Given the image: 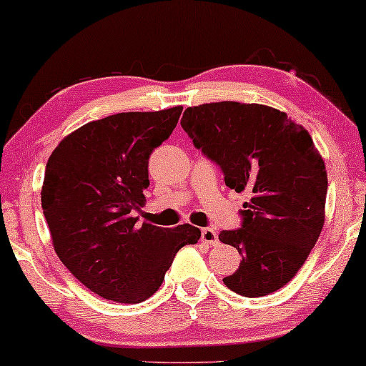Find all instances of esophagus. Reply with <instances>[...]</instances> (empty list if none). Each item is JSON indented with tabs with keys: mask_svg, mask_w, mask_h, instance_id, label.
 Segmentation results:
<instances>
[{
	"mask_svg": "<svg viewBox=\"0 0 366 366\" xmlns=\"http://www.w3.org/2000/svg\"><path fill=\"white\" fill-rule=\"evenodd\" d=\"M202 242L207 244H217L218 243V234L213 228H203L202 229Z\"/></svg>",
	"mask_w": 366,
	"mask_h": 366,
	"instance_id": "1",
	"label": "esophagus"
}]
</instances>
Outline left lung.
Listing matches in <instances>:
<instances>
[{"mask_svg": "<svg viewBox=\"0 0 366 366\" xmlns=\"http://www.w3.org/2000/svg\"><path fill=\"white\" fill-rule=\"evenodd\" d=\"M182 128L222 168L228 188L252 194L239 209L242 227L218 237L242 254L223 283L248 298L277 292L302 268L323 228L328 178L312 137L287 113L237 102L187 108Z\"/></svg>", "mask_w": 366, "mask_h": 366, "instance_id": "left-lung-1", "label": "left lung"}]
</instances>
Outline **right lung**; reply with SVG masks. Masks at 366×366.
Here are the masks:
<instances>
[{"instance_id":"1","label":"right lung","mask_w":366,"mask_h":366,"mask_svg":"<svg viewBox=\"0 0 366 366\" xmlns=\"http://www.w3.org/2000/svg\"><path fill=\"white\" fill-rule=\"evenodd\" d=\"M183 108L118 113L83 124L54 148L44 169L43 214L54 252L84 287L117 303H139L162 287L174 254L198 243L192 224H138L148 159Z\"/></svg>"}]
</instances>
